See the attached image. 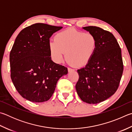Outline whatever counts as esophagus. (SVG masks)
<instances>
[{"instance_id": "1", "label": "esophagus", "mask_w": 132, "mask_h": 132, "mask_svg": "<svg viewBox=\"0 0 132 132\" xmlns=\"http://www.w3.org/2000/svg\"><path fill=\"white\" fill-rule=\"evenodd\" d=\"M68 71H69V72H71V71H74V69H71V68H68Z\"/></svg>"}]
</instances>
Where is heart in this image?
<instances>
[{"mask_svg": "<svg viewBox=\"0 0 132 132\" xmlns=\"http://www.w3.org/2000/svg\"><path fill=\"white\" fill-rule=\"evenodd\" d=\"M97 41L95 35L69 28L58 33L54 41L49 44L50 54L52 59L60 63L65 55L71 64L82 66L87 64L96 51Z\"/></svg>", "mask_w": 132, "mask_h": 132, "instance_id": "b5f03b06", "label": "heart"}]
</instances>
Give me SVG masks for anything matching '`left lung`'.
Instances as JSON below:
<instances>
[{"label":"left lung","instance_id":"left-lung-1","mask_svg":"<svg viewBox=\"0 0 132 132\" xmlns=\"http://www.w3.org/2000/svg\"><path fill=\"white\" fill-rule=\"evenodd\" d=\"M82 29L95 36L97 45L92 59L77 70L76 89L83 102L97 104L111 97L118 89L123 70L121 50L109 31L93 26Z\"/></svg>","mask_w":132,"mask_h":132}]
</instances>
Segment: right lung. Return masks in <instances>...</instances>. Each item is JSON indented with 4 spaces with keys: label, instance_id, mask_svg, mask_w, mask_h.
I'll use <instances>...</instances> for the list:
<instances>
[{
    "label": "right lung",
    "instance_id": "obj_1",
    "mask_svg": "<svg viewBox=\"0 0 132 132\" xmlns=\"http://www.w3.org/2000/svg\"><path fill=\"white\" fill-rule=\"evenodd\" d=\"M62 26L37 23L21 31L10 54L11 78L24 99L40 103L48 100L59 79L68 73L52 61L50 38Z\"/></svg>",
    "mask_w": 132,
    "mask_h": 132
}]
</instances>
